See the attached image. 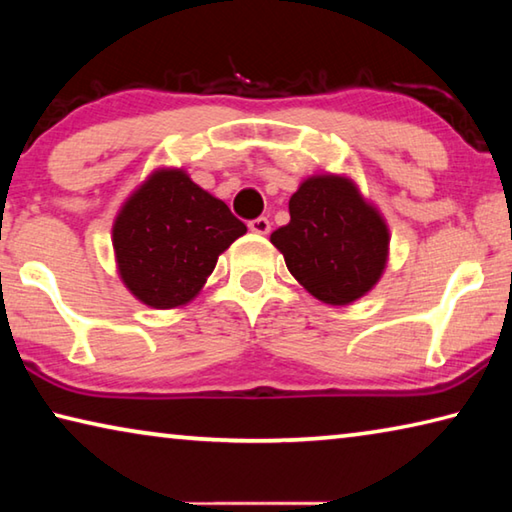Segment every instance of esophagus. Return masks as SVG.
Segmentation results:
<instances>
[{
    "label": "esophagus",
    "instance_id": "1",
    "mask_svg": "<svg viewBox=\"0 0 512 512\" xmlns=\"http://www.w3.org/2000/svg\"><path fill=\"white\" fill-rule=\"evenodd\" d=\"M250 232H255V235H268L271 232V221L266 219V216H259V219H253L248 223Z\"/></svg>",
    "mask_w": 512,
    "mask_h": 512
}]
</instances>
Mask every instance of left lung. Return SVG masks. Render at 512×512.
Wrapping results in <instances>:
<instances>
[{
	"label": "left lung",
	"instance_id": "obj_1",
	"mask_svg": "<svg viewBox=\"0 0 512 512\" xmlns=\"http://www.w3.org/2000/svg\"><path fill=\"white\" fill-rule=\"evenodd\" d=\"M289 214L271 244L311 296L345 307L375 289L388 264L391 230L350 176L305 178L291 196Z\"/></svg>",
	"mask_w": 512,
	"mask_h": 512
}]
</instances>
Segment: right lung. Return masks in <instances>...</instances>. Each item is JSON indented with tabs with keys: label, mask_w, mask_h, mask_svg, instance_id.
<instances>
[{
	"label": "right lung",
	"mask_w": 512,
	"mask_h": 512,
	"mask_svg": "<svg viewBox=\"0 0 512 512\" xmlns=\"http://www.w3.org/2000/svg\"><path fill=\"white\" fill-rule=\"evenodd\" d=\"M246 225L180 167L151 171L112 223L117 273L153 309H178L203 291L216 259Z\"/></svg>",
	"instance_id": "1"
}]
</instances>
